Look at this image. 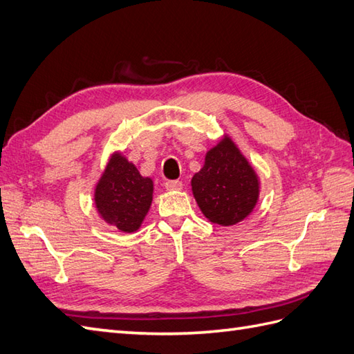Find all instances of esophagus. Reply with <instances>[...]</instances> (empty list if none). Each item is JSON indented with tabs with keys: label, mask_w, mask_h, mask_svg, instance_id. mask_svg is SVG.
Masks as SVG:
<instances>
[{
	"label": "esophagus",
	"mask_w": 354,
	"mask_h": 354,
	"mask_svg": "<svg viewBox=\"0 0 354 354\" xmlns=\"http://www.w3.org/2000/svg\"><path fill=\"white\" fill-rule=\"evenodd\" d=\"M183 187V183L178 182V180H169V182L165 183L167 191H180Z\"/></svg>",
	"instance_id": "esophagus-1"
}]
</instances>
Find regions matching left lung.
Instances as JSON below:
<instances>
[{
    "label": "left lung",
    "mask_w": 354,
    "mask_h": 354,
    "mask_svg": "<svg viewBox=\"0 0 354 354\" xmlns=\"http://www.w3.org/2000/svg\"><path fill=\"white\" fill-rule=\"evenodd\" d=\"M192 194L204 216L221 227L245 221L260 200V177L228 133L207 150Z\"/></svg>",
    "instance_id": "1"
}]
</instances>
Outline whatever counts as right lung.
Listing matches in <instances>:
<instances>
[{"label": "right lung", "mask_w": 354, "mask_h": 354, "mask_svg": "<svg viewBox=\"0 0 354 354\" xmlns=\"http://www.w3.org/2000/svg\"><path fill=\"white\" fill-rule=\"evenodd\" d=\"M154 185L135 163L115 150L94 187V207L102 221L122 232H136L153 203Z\"/></svg>", "instance_id": "right-lung-1"}]
</instances>
